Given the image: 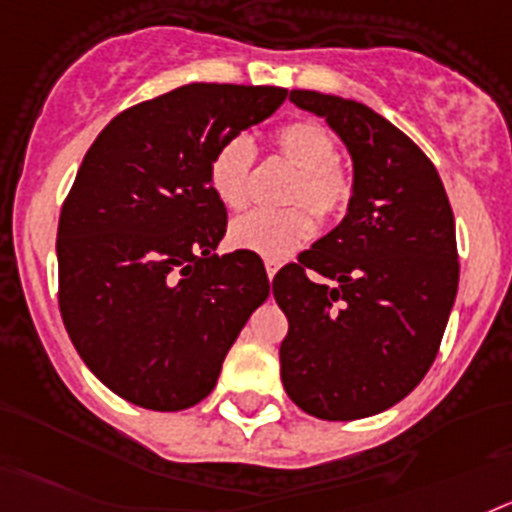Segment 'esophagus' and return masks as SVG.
Segmentation results:
<instances>
[{
	"label": "esophagus",
	"instance_id": "esophagus-1",
	"mask_svg": "<svg viewBox=\"0 0 512 512\" xmlns=\"http://www.w3.org/2000/svg\"><path fill=\"white\" fill-rule=\"evenodd\" d=\"M278 268H281V262H278V260H265V270H268L270 281H273V278H275Z\"/></svg>",
	"mask_w": 512,
	"mask_h": 512
}]
</instances>
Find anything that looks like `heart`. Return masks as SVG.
Masks as SVG:
<instances>
[{"label":"heart","instance_id":"heart-1","mask_svg":"<svg viewBox=\"0 0 512 512\" xmlns=\"http://www.w3.org/2000/svg\"><path fill=\"white\" fill-rule=\"evenodd\" d=\"M270 144L278 157L296 167V177L286 193V203L296 208L239 216L231 224L229 239L239 250L255 252L265 260H283L314 234V216L322 224H332L348 213L355 177L348 164L335 157V133L319 121L296 118L283 123L273 131ZM255 159V144L247 136H231L213 151L208 182L213 195L229 211H239L250 201Z\"/></svg>","mask_w":512,"mask_h":512}]
</instances>
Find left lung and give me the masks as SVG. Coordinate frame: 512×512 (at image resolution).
Listing matches in <instances>:
<instances>
[{
    "label": "left lung",
    "instance_id": "left-lung-1",
    "mask_svg": "<svg viewBox=\"0 0 512 512\" xmlns=\"http://www.w3.org/2000/svg\"><path fill=\"white\" fill-rule=\"evenodd\" d=\"M291 102L345 141L355 193L342 224L273 278L288 317L281 379L309 415L361 420L433 366L459 291L456 224L438 170L407 133L355 100L291 90Z\"/></svg>",
    "mask_w": 512,
    "mask_h": 512
}]
</instances>
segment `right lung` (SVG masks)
Returning a JSON list of instances; mask_svg holds the SVG:
<instances>
[{"label": "right lung", "instance_id": "add662e5", "mask_svg": "<svg viewBox=\"0 0 512 512\" xmlns=\"http://www.w3.org/2000/svg\"><path fill=\"white\" fill-rule=\"evenodd\" d=\"M283 87L185 84L123 110L84 154L61 206L59 309L82 361L146 410L193 407L270 281L255 252L213 255L226 206L213 151L265 121Z\"/></svg>", "mask_w": 512, "mask_h": 512}]
</instances>
